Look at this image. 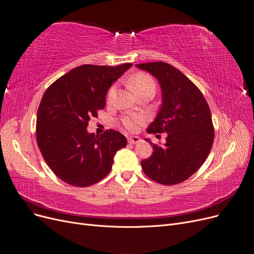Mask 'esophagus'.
Listing matches in <instances>:
<instances>
[{"label": "esophagus", "mask_w": 254, "mask_h": 254, "mask_svg": "<svg viewBox=\"0 0 254 254\" xmlns=\"http://www.w3.org/2000/svg\"><path fill=\"white\" fill-rule=\"evenodd\" d=\"M140 141H141V139H140L139 137H128L127 138V142L129 144H137Z\"/></svg>", "instance_id": "esophagus-1"}]
</instances>
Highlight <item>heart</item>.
<instances>
[{
	"mask_svg": "<svg viewBox=\"0 0 254 254\" xmlns=\"http://www.w3.org/2000/svg\"><path fill=\"white\" fill-rule=\"evenodd\" d=\"M128 86L136 94L141 93L145 90L155 91L156 89V83L153 77L151 75H148L144 72H138L134 74L128 80ZM114 94H115V87H112L108 92V96H107L108 100H111L113 96H114ZM143 121H144V117L141 115H130L122 119V125H124L126 128H127L128 130L134 132L140 125L143 124Z\"/></svg>",
	"mask_w": 254,
	"mask_h": 254,
	"instance_id": "obj_1",
	"label": "heart"
}]
</instances>
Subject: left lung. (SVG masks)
Here are the masks:
<instances>
[{"instance_id":"obj_1","label":"left lung","mask_w":254,"mask_h":254,"mask_svg":"<svg viewBox=\"0 0 254 254\" xmlns=\"http://www.w3.org/2000/svg\"><path fill=\"white\" fill-rule=\"evenodd\" d=\"M158 79L162 105L147 133H166L164 145L152 143L154 153L141 161L144 174L163 185L189 179L207 159L214 139L211 113L199 88L172 64H137Z\"/></svg>"}]
</instances>
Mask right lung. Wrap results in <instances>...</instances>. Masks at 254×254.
I'll list each match as a JSON object with an SVG mask.
<instances>
[{"label": "right lung", "mask_w": 254, "mask_h": 254, "mask_svg": "<svg viewBox=\"0 0 254 254\" xmlns=\"http://www.w3.org/2000/svg\"><path fill=\"white\" fill-rule=\"evenodd\" d=\"M82 64L46 90L36 117V141L46 163L61 180L87 187L112 170L114 156L127 138L114 129L100 135L87 130L92 117L106 106L107 92L132 67Z\"/></svg>", "instance_id": "right-lung-1"}]
</instances>
